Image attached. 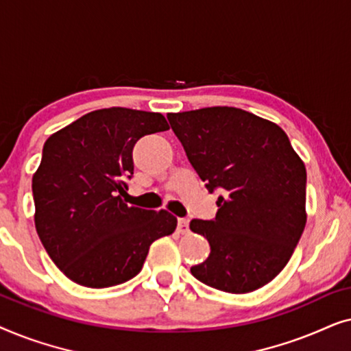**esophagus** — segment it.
<instances>
[{"label": "esophagus", "instance_id": "esophagus-1", "mask_svg": "<svg viewBox=\"0 0 351 351\" xmlns=\"http://www.w3.org/2000/svg\"><path fill=\"white\" fill-rule=\"evenodd\" d=\"M189 219H179V223H177V230H179L180 234H189L190 227H189Z\"/></svg>", "mask_w": 351, "mask_h": 351}]
</instances>
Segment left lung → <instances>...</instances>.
I'll return each instance as SVG.
<instances>
[{"label":"left lung","mask_w":351,"mask_h":351,"mask_svg":"<svg viewBox=\"0 0 351 351\" xmlns=\"http://www.w3.org/2000/svg\"><path fill=\"white\" fill-rule=\"evenodd\" d=\"M206 189L222 190L214 220L190 222L210 254L190 268L214 289L246 294L270 282L306 223V171L278 124L234 107L167 114Z\"/></svg>","instance_id":"8db88e82"}]
</instances>
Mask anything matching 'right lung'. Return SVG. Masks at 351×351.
<instances>
[{
	"mask_svg": "<svg viewBox=\"0 0 351 351\" xmlns=\"http://www.w3.org/2000/svg\"><path fill=\"white\" fill-rule=\"evenodd\" d=\"M167 129L161 113L112 107L86 113L46 141L32 179L35 227L52 262L76 285L126 282L142 270L152 243L174 233L171 213L121 198L136 142Z\"/></svg>",
	"mask_w": 351,
	"mask_h": 351,
	"instance_id": "right-lung-1",
	"label": "right lung"
}]
</instances>
